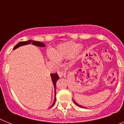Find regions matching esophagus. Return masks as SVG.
<instances>
[{"instance_id":"34e87169","label":"esophagus","mask_w":124,"mask_h":124,"mask_svg":"<svg viewBox=\"0 0 124 124\" xmlns=\"http://www.w3.org/2000/svg\"><path fill=\"white\" fill-rule=\"evenodd\" d=\"M58 76L60 77H62V76L64 75V73L62 71H58Z\"/></svg>"}]
</instances>
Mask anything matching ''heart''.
<instances>
[{
	"instance_id": "1",
	"label": "heart",
	"mask_w": 124,
	"mask_h": 124,
	"mask_svg": "<svg viewBox=\"0 0 124 124\" xmlns=\"http://www.w3.org/2000/svg\"><path fill=\"white\" fill-rule=\"evenodd\" d=\"M83 47L78 43L66 41L58 45L53 51H49L48 56L49 58L54 63L58 60L70 58L75 59L82 50Z\"/></svg>"
}]
</instances>
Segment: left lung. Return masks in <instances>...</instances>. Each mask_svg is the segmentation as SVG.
<instances>
[{
  "label": "left lung",
  "mask_w": 124,
  "mask_h": 124,
  "mask_svg": "<svg viewBox=\"0 0 124 124\" xmlns=\"http://www.w3.org/2000/svg\"><path fill=\"white\" fill-rule=\"evenodd\" d=\"M73 101H74V103H75V104H76V105H77V106H79V107H83V108H86V107H83V106H80V105H79V104H77V103L76 102H75V101H74V100H73Z\"/></svg>",
  "instance_id": "left-lung-1"
}]
</instances>
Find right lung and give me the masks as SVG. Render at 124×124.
<instances>
[{"label":"right lung","mask_w":124,"mask_h":124,"mask_svg":"<svg viewBox=\"0 0 124 124\" xmlns=\"http://www.w3.org/2000/svg\"><path fill=\"white\" fill-rule=\"evenodd\" d=\"M28 44H32L35 46H40V47H45V45L42 42H40V41H33V40H30L28 41H20L18 43H17L16 45L14 46V49L13 50H15L16 48H18L20 46H22L23 45H28ZM51 75V80H52L53 84V86H54V101L53 104H52V106L51 107H52L53 105L54 104V103H55V101H56V97H55V95H56V81H58L60 78H59V76L58 75L57 73H53V74H50Z\"/></svg>","instance_id":"1"}]
</instances>
